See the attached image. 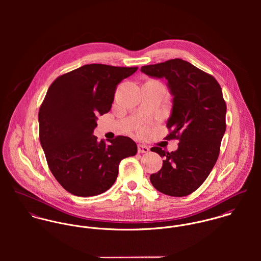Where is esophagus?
<instances>
[{
  "label": "esophagus",
  "mask_w": 261,
  "mask_h": 261,
  "mask_svg": "<svg viewBox=\"0 0 261 261\" xmlns=\"http://www.w3.org/2000/svg\"><path fill=\"white\" fill-rule=\"evenodd\" d=\"M149 150V149L147 146H144V145H139V146H138V151H139L140 153H146V152H148Z\"/></svg>",
  "instance_id": "34e87169"
}]
</instances>
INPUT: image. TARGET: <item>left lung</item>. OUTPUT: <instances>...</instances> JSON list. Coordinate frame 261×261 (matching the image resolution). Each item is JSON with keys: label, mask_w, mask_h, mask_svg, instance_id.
Returning a JSON list of instances; mask_svg holds the SVG:
<instances>
[{"label": "left lung", "mask_w": 261, "mask_h": 261, "mask_svg": "<svg viewBox=\"0 0 261 261\" xmlns=\"http://www.w3.org/2000/svg\"><path fill=\"white\" fill-rule=\"evenodd\" d=\"M141 71L167 80L173 96L167 121L172 132L167 139L179 140L175 151L150 149L164 158L162 169L150 175V183L163 194L187 196L203 184L218 159L226 130L222 89L213 76L178 58L143 66Z\"/></svg>", "instance_id": "1"}]
</instances>
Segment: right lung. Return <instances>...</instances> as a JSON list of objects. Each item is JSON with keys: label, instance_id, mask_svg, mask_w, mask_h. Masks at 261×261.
<instances>
[{"label": "right lung", "instance_id": "add662e5", "mask_svg": "<svg viewBox=\"0 0 261 261\" xmlns=\"http://www.w3.org/2000/svg\"><path fill=\"white\" fill-rule=\"evenodd\" d=\"M138 67L87 64L59 76L39 110V139L49 169L66 191L96 196L114 184L122 159L137 144L116 137L107 145L93 136L97 115L111 111L117 85Z\"/></svg>", "mask_w": 261, "mask_h": 261}]
</instances>
